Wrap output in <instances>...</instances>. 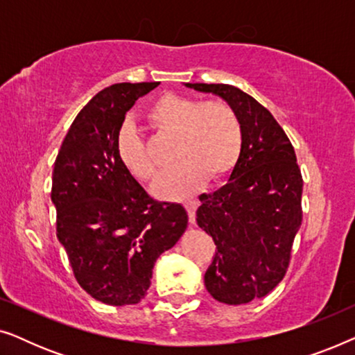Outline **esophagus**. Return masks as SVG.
<instances>
[{"label":"esophagus","mask_w":355,"mask_h":355,"mask_svg":"<svg viewBox=\"0 0 355 355\" xmlns=\"http://www.w3.org/2000/svg\"><path fill=\"white\" fill-rule=\"evenodd\" d=\"M184 205H186V210L189 213V223H191V226H193V225H196V210L198 207V202L192 200V198H189V200L184 202Z\"/></svg>","instance_id":"esophagus-1"}]
</instances>
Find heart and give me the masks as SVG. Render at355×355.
Returning <instances> with one entry per match:
<instances>
[{
  "label": "heart",
  "instance_id": "heart-1",
  "mask_svg": "<svg viewBox=\"0 0 355 355\" xmlns=\"http://www.w3.org/2000/svg\"><path fill=\"white\" fill-rule=\"evenodd\" d=\"M153 129L176 134L174 158L179 162L158 179L159 197L179 198L192 193L207 176L215 181L231 171L242 148L239 116L225 101H198L166 94L147 110ZM118 155L124 166L142 181H153L158 169L150 158L142 134L124 124L118 134Z\"/></svg>",
  "mask_w": 355,
  "mask_h": 355
}]
</instances>
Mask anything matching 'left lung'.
Returning a JSON list of instances; mask_svg holds the SVG:
<instances>
[{"instance_id":"left-lung-1","label":"left lung","mask_w":355,"mask_h":355,"mask_svg":"<svg viewBox=\"0 0 355 355\" xmlns=\"http://www.w3.org/2000/svg\"><path fill=\"white\" fill-rule=\"evenodd\" d=\"M227 101L239 116L242 148L230 179L202 193L197 225L215 241L205 288L218 302L265 297L284 278L302 225V174L294 147L273 114L227 84H186Z\"/></svg>"}]
</instances>
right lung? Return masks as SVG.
<instances>
[{
    "label": "right lung",
    "mask_w": 355,
    "mask_h": 355,
    "mask_svg": "<svg viewBox=\"0 0 355 355\" xmlns=\"http://www.w3.org/2000/svg\"><path fill=\"white\" fill-rule=\"evenodd\" d=\"M158 85L98 92L71 124L53 169L58 241L80 288L108 305L139 304L155 261L187 227L186 208L150 197L116 147L125 113Z\"/></svg>",
    "instance_id": "1"
}]
</instances>
